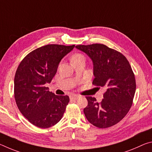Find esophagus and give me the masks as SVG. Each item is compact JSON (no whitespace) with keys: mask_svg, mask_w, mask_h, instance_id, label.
I'll use <instances>...</instances> for the list:
<instances>
[{"mask_svg":"<svg viewBox=\"0 0 152 152\" xmlns=\"http://www.w3.org/2000/svg\"><path fill=\"white\" fill-rule=\"evenodd\" d=\"M80 96V95H78V94H72V95H71L70 98V99L76 100V99H78Z\"/></svg>","mask_w":152,"mask_h":152,"instance_id":"1","label":"esophagus"}]
</instances>
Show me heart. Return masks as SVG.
<instances>
[{
    "mask_svg": "<svg viewBox=\"0 0 152 152\" xmlns=\"http://www.w3.org/2000/svg\"><path fill=\"white\" fill-rule=\"evenodd\" d=\"M81 60H85V57H84V55H82L81 53H75V54H74L71 58L72 63L76 62V61H78Z\"/></svg>",
    "mask_w": 152,
    "mask_h": 152,
    "instance_id": "1",
    "label": "heart"
}]
</instances>
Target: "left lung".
Here are the masks:
<instances>
[{
  "label": "left lung",
  "mask_w": 152,
  "mask_h": 152,
  "mask_svg": "<svg viewBox=\"0 0 152 152\" xmlns=\"http://www.w3.org/2000/svg\"><path fill=\"white\" fill-rule=\"evenodd\" d=\"M76 48L92 60V84L106 89L101 102L94 97H86L88 105L84 113L87 120L101 129L116 125L132 107L135 92V75L129 62L121 53L104 44L78 45Z\"/></svg>",
  "instance_id": "8db88e82"
}]
</instances>
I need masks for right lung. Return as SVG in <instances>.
I'll list each match as a JSON object with an SVG mask.
<instances>
[{
	"instance_id": "right-lung-1",
	"label": "right lung",
	"mask_w": 152,
	"mask_h": 152,
	"mask_svg": "<svg viewBox=\"0 0 152 152\" xmlns=\"http://www.w3.org/2000/svg\"><path fill=\"white\" fill-rule=\"evenodd\" d=\"M74 45L49 44L32 51L17 69L14 95L18 109L33 125L48 128L61 120L70 99L58 96L45 86L56 74L59 63Z\"/></svg>"
}]
</instances>
